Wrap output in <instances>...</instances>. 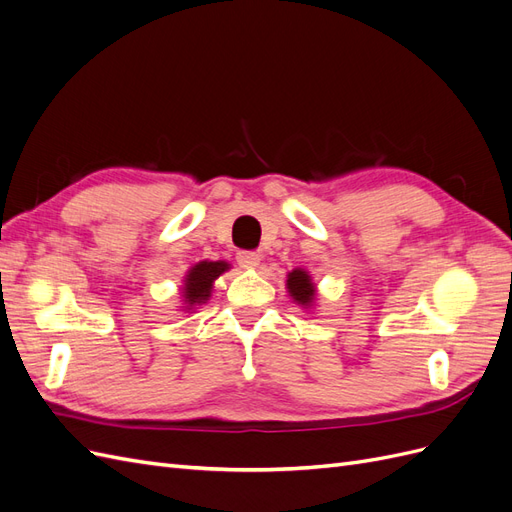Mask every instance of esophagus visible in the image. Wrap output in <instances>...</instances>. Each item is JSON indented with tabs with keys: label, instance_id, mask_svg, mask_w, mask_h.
<instances>
[{
	"label": "esophagus",
	"instance_id": "34e87169",
	"mask_svg": "<svg viewBox=\"0 0 512 512\" xmlns=\"http://www.w3.org/2000/svg\"><path fill=\"white\" fill-rule=\"evenodd\" d=\"M237 262L243 269H254L260 265V256L256 252H239Z\"/></svg>",
	"mask_w": 512,
	"mask_h": 512
}]
</instances>
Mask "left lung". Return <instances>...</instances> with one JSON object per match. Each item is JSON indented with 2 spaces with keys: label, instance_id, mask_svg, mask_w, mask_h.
<instances>
[{
  "label": "left lung",
  "instance_id": "obj_1",
  "mask_svg": "<svg viewBox=\"0 0 512 512\" xmlns=\"http://www.w3.org/2000/svg\"><path fill=\"white\" fill-rule=\"evenodd\" d=\"M286 288L290 292V297L297 301L299 305H303L305 309L312 307L316 301V286L312 282V277L305 269H294L288 273L286 280Z\"/></svg>",
  "mask_w": 512,
  "mask_h": 512
}]
</instances>
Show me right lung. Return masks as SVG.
Segmentation results:
<instances>
[{
    "instance_id": "1",
    "label": "right lung",
    "mask_w": 512,
    "mask_h": 512,
    "mask_svg": "<svg viewBox=\"0 0 512 512\" xmlns=\"http://www.w3.org/2000/svg\"><path fill=\"white\" fill-rule=\"evenodd\" d=\"M228 269H230V265L224 260H215V262L203 260V262H198V265H194L188 271V275H185L183 288H181L185 309H194V305L207 303L211 297L213 282L218 280V277Z\"/></svg>"
}]
</instances>
